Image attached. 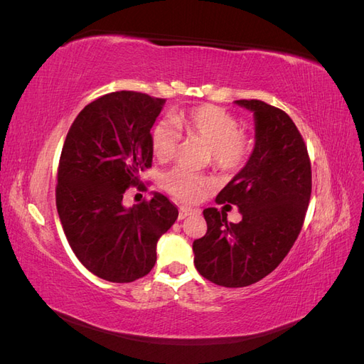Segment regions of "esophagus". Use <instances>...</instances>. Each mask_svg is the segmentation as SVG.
Segmentation results:
<instances>
[{"label":"esophagus","instance_id":"esophagus-1","mask_svg":"<svg viewBox=\"0 0 364 364\" xmlns=\"http://www.w3.org/2000/svg\"><path fill=\"white\" fill-rule=\"evenodd\" d=\"M194 214H199V209H193V208H188V206H182L179 209V220H183L186 217H191Z\"/></svg>","mask_w":364,"mask_h":364}]
</instances>
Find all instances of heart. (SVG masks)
I'll use <instances>...</instances> for the list:
<instances>
[{
	"label": "heart",
	"mask_w": 364,
	"mask_h": 364,
	"mask_svg": "<svg viewBox=\"0 0 364 364\" xmlns=\"http://www.w3.org/2000/svg\"><path fill=\"white\" fill-rule=\"evenodd\" d=\"M171 124L181 134L206 142L220 168H237L249 155V142L240 134L238 121L217 106L202 105L179 112L171 117ZM172 128L161 121L151 130V151L158 161L171 159L178 150L179 138ZM164 186L178 199L194 202L208 188V179L186 167H176L164 176Z\"/></svg>",
	"instance_id": "1"
}]
</instances>
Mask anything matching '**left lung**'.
<instances>
[{
  "label": "left lung",
  "instance_id": "obj_1",
  "mask_svg": "<svg viewBox=\"0 0 364 364\" xmlns=\"http://www.w3.org/2000/svg\"><path fill=\"white\" fill-rule=\"evenodd\" d=\"M253 114L255 146L246 165L218 193L241 222L206 208L208 230L194 240V266L223 287H247L277 269L301 232L311 196V164L293 119L259 100H237Z\"/></svg>",
  "mask_w": 364,
  "mask_h": 364
}]
</instances>
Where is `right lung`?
I'll return each mask as SVG.
<instances>
[{
	"mask_svg": "<svg viewBox=\"0 0 364 364\" xmlns=\"http://www.w3.org/2000/svg\"><path fill=\"white\" fill-rule=\"evenodd\" d=\"M165 105L134 91L106 94L77 115L62 149L56 206L75 257L95 277L132 282L153 269L156 245L179 213L167 197L124 206L151 167L150 129Z\"/></svg>",
	"mask_w": 364,
	"mask_h": 364,
	"instance_id": "add662e5",
	"label": "right lung"
}]
</instances>
